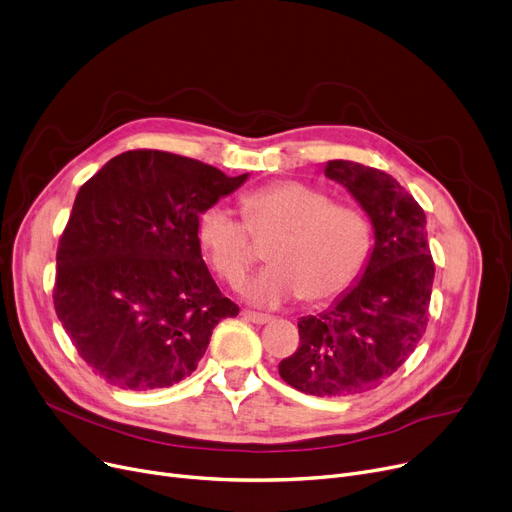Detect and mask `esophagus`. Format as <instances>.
<instances>
[{"label": "esophagus", "mask_w": 512, "mask_h": 512, "mask_svg": "<svg viewBox=\"0 0 512 512\" xmlns=\"http://www.w3.org/2000/svg\"><path fill=\"white\" fill-rule=\"evenodd\" d=\"M240 315L245 317V319H249V321H253V324H267V321H270L272 317L270 315H265V313H257V311H249V309H242L240 311Z\"/></svg>", "instance_id": "esophagus-1"}]
</instances>
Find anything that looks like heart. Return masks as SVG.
Instances as JSON below:
<instances>
[{"instance_id":"heart-1","label":"heart","mask_w":512,"mask_h":512,"mask_svg":"<svg viewBox=\"0 0 512 512\" xmlns=\"http://www.w3.org/2000/svg\"><path fill=\"white\" fill-rule=\"evenodd\" d=\"M242 220L222 205L199 213L197 242L211 270L236 286L257 261L255 240L274 242L267 249L272 265L247 284V297L265 307L299 299L307 305L334 301L351 290L373 251L367 213L332 201L319 186L278 180L240 197Z\"/></svg>"}]
</instances>
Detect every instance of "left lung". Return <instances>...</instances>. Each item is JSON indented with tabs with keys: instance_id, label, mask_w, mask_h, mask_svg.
<instances>
[{
	"instance_id": "1",
	"label": "left lung",
	"mask_w": 512,
	"mask_h": 512,
	"mask_svg": "<svg viewBox=\"0 0 512 512\" xmlns=\"http://www.w3.org/2000/svg\"><path fill=\"white\" fill-rule=\"evenodd\" d=\"M326 176L367 211L375 247L355 288L326 313L301 317V344L278 371L299 392L353 396L378 388L413 355L427 328L436 267L425 211L390 174L334 159Z\"/></svg>"
}]
</instances>
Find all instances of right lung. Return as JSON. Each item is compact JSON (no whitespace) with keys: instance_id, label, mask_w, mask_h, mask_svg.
<instances>
[{"instance_id":"1","label":"right lung","mask_w":512,"mask_h":512,"mask_svg":"<svg viewBox=\"0 0 512 512\" xmlns=\"http://www.w3.org/2000/svg\"><path fill=\"white\" fill-rule=\"evenodd\" d=\"M247 176L134 149L80 186L60 236L53 307L95 375L155 390L197 369L213 328L238 315L201 257L197 220Z\"/></svg>"}]
</instances>
